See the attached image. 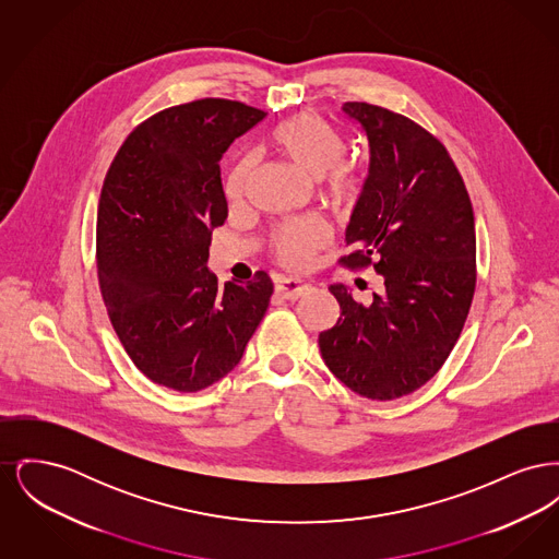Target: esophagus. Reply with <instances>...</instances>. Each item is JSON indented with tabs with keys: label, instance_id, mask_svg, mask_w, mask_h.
I'll list each match as a JSON object with an SVG mask.
<instances>
[{
	"label": "esophagus",
	"instance_id": "obj_1",
	"mask_svg": "<svg viewBox=\"0 0 559 559\" xmlns=\"http://www.w3.org/2000/svg\"><path fill=\"white\" fill-rule=\"evenodd\" d=\"M274 289H276V293H278L281 297H285V299H297V297H301L304 293L308 292V285L301 283V281H297V278H285V276H283V278L276 281Z\"/></svg>",
	"mask_w": 559,
	"mask_h": 559
}]
</instances>
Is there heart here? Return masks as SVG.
<instances>
[{
    "mask_svg": "<svg viewBox=\"0 0 559 559\" xmlns=\"http://www.w3.org/2000/svg\"><path fill=\"white\" fill-rule=\"evenodd\" d=\"M274 146L312 178L326 176V192L347 201L358 190V176L344 163L346 140L329 121L314 112L295 115L272 133ZM253 169V157H242L226 180V197L237 201L242 197ZM324 240V228L314 219H297L281 228L274 237V253L287 266H304L312 251Z\"/></svg>",
    "mask_w": 559,
    "mask_h": 559,
    "instance_id": "heart-1",
    "label": "heart"
}]
</instances>
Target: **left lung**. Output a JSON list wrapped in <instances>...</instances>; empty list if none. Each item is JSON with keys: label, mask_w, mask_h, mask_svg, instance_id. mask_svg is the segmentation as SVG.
I'll return each mask as SVG.
<instances>
[{"label": "left lung", "mask_w": 559, "mask_h": 559, "mask_svg": "<svg viewBox=\"0 0 559 559\" xmlns=\"http://www.w3.org/2000/svg\"><path fill=\"white\" fill-rule=\"evenodd\" d=\"M369 140V176L349 215L347 267L372 266L369 306L335 283L342 317L319 335L329 371L352 392L394 400L427 383L456 344L476 289L474 210L447 148L388 108L346 103Z\"/></svg>", "instance_id": "obj_1"}]
</instances>
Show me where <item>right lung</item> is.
Segmentation results:
<instances>
[{"label":"right lung","mask_w":559,"mask_h":559,"mask_svg":"<svg viewBox=\"0 0 559 559\" xmlns=\"http://www.w3.org/2000/svg\"><path fill=\"white\" fill-rule=\"evenodd\" d=\"M266 117L203 98L138 126L119 148L98 203V281L119 342L151 381L199 392L233 371L266 314L272 281L217 285L207 267L228 203L219 160Z\"/></svg>","instance_id":"add662e5"}]
</instances>
